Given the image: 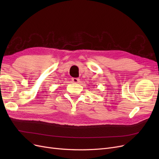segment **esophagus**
Masks as SVG:
<instances>
[{"label":"esophagus","mask_w":159,"mask_h":159,"mask_svg":"<svg viewBox=\"0 0 159 159\" xmlns=\"http://www.w3.org/2000/svg\"><path fill=\"white\" fill-rule=\"evenodd\" d=\"M71 80H72V81H73L74 84H78V83L80 82V79L76 78H71Z\"/></svg>","instance_id":"1"}]
</instances>
